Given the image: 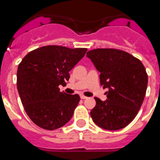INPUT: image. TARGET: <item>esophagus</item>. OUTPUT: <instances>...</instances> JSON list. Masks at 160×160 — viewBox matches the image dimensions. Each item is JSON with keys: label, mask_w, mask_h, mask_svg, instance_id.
<instances>
[{"label": "esophagus", "mask_w": 160, "mask_h": 160, "mask_svg": "<svg viewBox=\"0 0 160 160\" xmlns=\"http://www.w3.org/2000/svg\"><path fill=\"white\" fill-rule=\"evenodd\" d=\"M80 98H81L82 100L87 99V97H84V96H83V95H81V96H80Z\"/></svg>", "instance_id": "obj_1"}]
</instances>
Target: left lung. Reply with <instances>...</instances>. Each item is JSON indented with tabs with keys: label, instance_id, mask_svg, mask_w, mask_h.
<instances>
[{
	"label": "left lung",
	"instance_id": "1",
	"mask_svg": "<svg viewBox=\"0 0 160 160\" xmlns=\"http://www.w3.org/2000/svg\"><path fill=\"white\" fill-rule=\"evenodd\" d=\"M87 57L100 72L103 88L109 89L105 101L95 97L92 121L105 130L124 128L138 114L145 97L148 77L143 64L126 51L110 48L92 50Z\"/></svg>",
	"mask_w": 160,
	"mask_h": 160
}]
</instances>
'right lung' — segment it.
Instances as JSON below:
<instances>
[{
    "instance_id": "right-lung-1",
    "label": "right lung",
    "mask_w": 160,
    "mask_h": 160,
    "mask_svg": "<svg viewBox=\"0 0 160 160\" xmlns=\"http://www.w3.org/2000/svg\"><path fill=\"white\" fill-rule=\"evenodd\" d=\"M86 48L46 46L29 52L18 68L17 88L25 111L45 130L60 128L72 118L80 98L60 92L69 72L84 56Z\"/></svg>"
}]
</instances>
